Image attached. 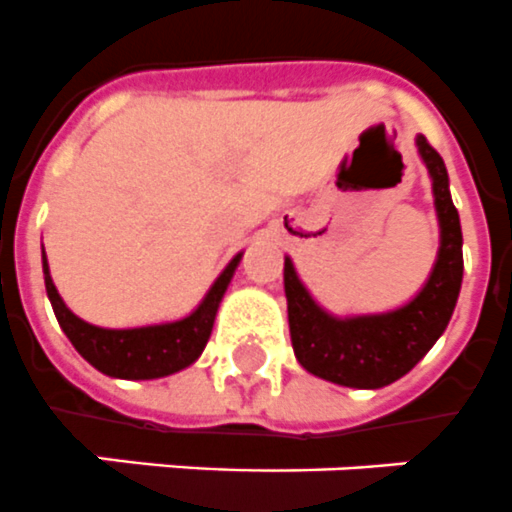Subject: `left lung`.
<instances>
[{"label":"left lung","mask_w":512,"mask_h":512,"mask_svg":"<svg viewBox=\"0 0 512 512\" xmlns=\"http://www.w3.org/2000/svg\"><path fill=\"white\" fill-rule=\"evenodd\" d=\"M418 152L434 181L442 247L429 281L410 305L384 315H360L347 321L331 318L299 284L292 260L286 257L289 334L294 355L313 376L355 389L392 384L413 371L450 323L463 284V231L458 210L452 205L444 160L426 136H418Z\"/></svg>","instance_id":"1"}]
</instances>
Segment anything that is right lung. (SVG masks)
I'll return each mask as SVG.
<instances>
[{"label":"right lung","mask_w":512,"mask_h":512,"mask_svg":"<svg viewBox=\"0 0 512 512\" xmlns=\"http://www.w3.org/2000/svg\"><path fill=\"white\" fill-rule=\"evenodd\" d=\"M242 255H236L228 268L218 276L213 289L202 299V305L176 323H162V326L144 328H99L81 321L65 307L62 297L57 294L49 276L47 255H44V284H47L49 302L54 307V315L60 321L62 331L70 339V344L81 352L83 360H89L97 371L107 373L112 378H160L181 371L202 355L210 331H213L215 313L226 286L234 276L236 265Z\"/></svg>","instance_id":"add662e5"}]
</instances>
